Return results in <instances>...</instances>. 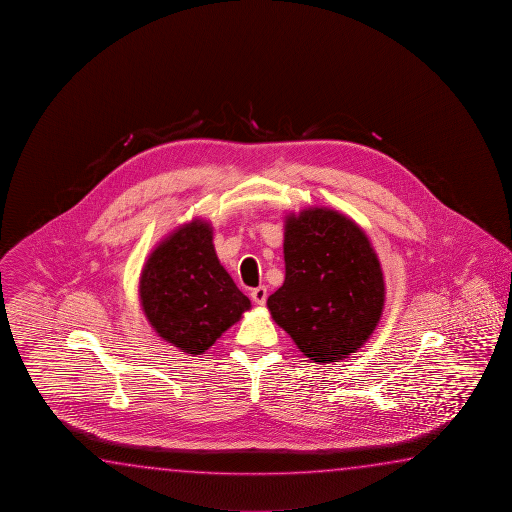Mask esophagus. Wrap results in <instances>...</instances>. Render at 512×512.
Masks as SVG:
<instances>
[{
	"instance_id": "obj_1",
	"label": "esophagus",
	"mask_w": 512,
	"mask_h": 512,
	"mask_svg": "<svg viewBox=\"0 0 512 512\" xmlns=\"http://www.w3.org/2000/svg\"><path fill=\"white\" fill-rule=\"evenodd\" d=\"M251 297L254 303L263 306V304L267 303V288H265V286H258V288H254L251 292Z\"/></svg>"
}]
</instances>
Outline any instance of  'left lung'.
<instances>
[{
    "label": "left lung",
    "instance_id": "left-lung-1",
    "mask_svg": "<svg viewBox=\"0 0 512 512\" xmlns=\"http://www.w3.org/2000/svg\"><path fill=\"white\" fill-rule=\"evenodd\" d=\"M285 283L267 301L279 328L317 364L340 362L382 319L385 279L378 254L353 218L330 208L285 217Z\"/></svg>",
    "mask_w": 512,
    "mask_h": 512
}]
</instances>
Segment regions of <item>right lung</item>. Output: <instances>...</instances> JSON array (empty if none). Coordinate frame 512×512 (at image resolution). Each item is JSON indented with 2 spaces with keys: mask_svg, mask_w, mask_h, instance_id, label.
I'll list each match as a JSON object with an SVG mask.
<instances>
[{
  "mask_svg": "<svg viewBox=\"0 0 512 512\" xmlns=\"http://www.w3.org/2000/svg\"><path fill=\"white\" fill-rule=\"evenodd\" d=\"M139 303L168 344L195 356L251 310L218 260L213 227L204 218L175 227L148 254L139 276Z\"/></svg>",
  "mask_w": 512,
  "mask_h": 512,
  "instance_id": "obj_1",
  "label": "right lung"
}]
</instances>
